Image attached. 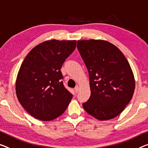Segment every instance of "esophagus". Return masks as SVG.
<instances>
[{
  "mask_svg": "<svg viewBox=\"0 0 148 148\" xmlns=\"http://www.w3.org/2000/svg\"><path fill=\"white\" fill-rule=\"evenodd\" d=\"M79 88H79V87L78 85H77L76 87H75V92H77L79 91Z\"/></svg>",
  "mask_w": 148,
  "mask_h": 148,
  "instance_id": "obj_1",
  "label": "esophagus"
}]
</instances>
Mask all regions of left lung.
<instances>
[{"label":"left lung","instance_id":"8db88e82","mask_svg":"<svg viewBox=\"0 0 148 148\" xmlns=\"http://www.w3.org/2000/svg\"><path fill=\"white\" fill-rule=\"evenodd\" d=\"M77 49L89 76L90 97L83 104L86 112L100 120L120 114L133 97L134 74L128 60L107 41H77Z\"/></svg>","mask_w":148,"mask_h":148}]
</instances>
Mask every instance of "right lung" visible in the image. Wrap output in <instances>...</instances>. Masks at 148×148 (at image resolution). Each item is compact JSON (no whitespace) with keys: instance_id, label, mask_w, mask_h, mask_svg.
Returning <instances> with one entry per match:
<instances>
[{"instance_id":"obj_1","label":"right lung","mask_w":148,"mask_h":148,"mask_svg":"<svg viewBox=\"0 0 148 148\" xmlns=\"http://www.w3.org/2000/svg\"><path fill=\"white\" fill-rule=\"evenodd\" d=\"M76 40L45 41L36 45L25 58L18 73L16 92L29 114L50 121L66 110L73 95L63 85L60 71L73 52Z\"/></svg>"}]
</instances>
